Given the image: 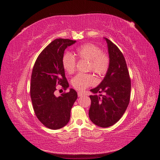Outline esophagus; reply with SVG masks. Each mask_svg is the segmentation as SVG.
I'll return each instance as SVG.
<instances>
[{
	"mask_svg": "<svg viewBox=\"0 0 160 160\" xmlns=\"http://www.w3.org/2000/svg\"><path fill=\"white\" fill-rule=\"evenodd\" d=\"M77 95H78V96H79V97H81V96H83L84 94H83V93H81V92H78V93H77Z\"/></svg>",
	"mask_w": 160,
	"mask_h": 160,
	"instance_id": "34e87169",
	"label": "esophagus"
}]
</instances>
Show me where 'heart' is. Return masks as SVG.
Here are the masks:
<instances>
[{"label":"heart","instance_id":"heart-1","mask_svg":"<svg viewBox=\"0 0 160 160\" xmlns=\"http://www.w3.org/2000/svg\"><path fill=\"white\" fill-rule=\"evenodd\" d=\"M76 53L81 60L89 62L88 70L94 72L97 76H104L110 66V58L107 53L101 51L98 45L93 43H85L76 49ZM62 67L68 74H73L76 69V59L70 53H66L62 57ZM94 77L90 74H78L72 80L73 88L79 91L85 89L95 83Z\"/></svg>","mask_w":160,"mask_h":160}]
</instances>
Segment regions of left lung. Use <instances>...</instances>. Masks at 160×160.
I'll use <instances>...</instances> for the list:
<instances>
[{
    "mask_svg": "<svg viewBox=\"0 0 160 160\" xmlns=\"http://www.w3.org/2000/svg\"><path fill=\"white\" fill-rule=\"evenodd\" d=\"M104 39L108 45L110 66L102 82L90 91L93 93L104 92L105 95L89 96V117L95 125L108 128L122 118L129 104L131 80L123 53L109 39Z\"/></svg>",
    "mask_w": 160,
    "mask_h": 160,
    "instance_id": "1",
    "label": "left lung"
}]
</instances>
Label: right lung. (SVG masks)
<instances>
[{
	"instance_id": "add662e5",
	"label": "right lung",
	"mask_w": 160,
	"mask_h": 160,
	"mask_svg": "<svg viewBox=\"0 0 160 160\" xmlns=\"http://www.w3.org/2000/svg\"><path fill=\"white\" fill-rule=\"evenodd\" d=\"M76 41L57 38L46 47L35 62L31 75L30 97L37 118L52 130L63 128L71 118V110L77 98L73 89L56 97L54 92L60 85L66 90L69 85L62 67V57L67 47Z\"/></svg>"
}]
</instances>
